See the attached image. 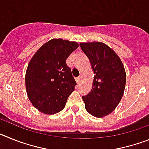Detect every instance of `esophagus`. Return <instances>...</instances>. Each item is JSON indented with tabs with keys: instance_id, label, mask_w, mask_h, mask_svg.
<instances>
[{
	"instance_id": "esophagus-1",
	"label": "esophagus",
	"mask_w": 149,
	"mask_h": 149,
	"mask_svg": "<svg viewBox=\"0 0 149 149\" xmlns=\"http://www.w3.org/2000/svg\"><path fill=\"white\" fill-rule=\"evenodd\" d=\"M75 80H76V82H77V84H79V83L81 82V77H76Z\"/></svg>"
}]
</instances>
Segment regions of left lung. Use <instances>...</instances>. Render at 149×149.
<instances>
[{
    "label": "left lung",
    "instance_id": "left-lung-1",
    "mask_svg": "<svg viewBox=\"0 0 149 149\" xmlns=\"http://www.w3.org/2000/svg\"><path fill=\"white\" fill-rule=\"evenodd\" d=\"M90 61L95 77L91 92L82 96L86 111L101 118L113 111L125 91L126 73L119 56L99 42L80 44Z\"/></svg>",
    "mask_w": 149,
    "mask_h": 149
}]
</instances>
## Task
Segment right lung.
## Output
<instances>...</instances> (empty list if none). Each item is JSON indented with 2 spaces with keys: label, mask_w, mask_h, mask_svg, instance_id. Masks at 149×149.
Segmentation results:
<instances>
[{
  "label": "right lung",
  "mask_w": 149,
  "mask_h": 149,
  "mask_svg": "<svg viewBox=\"0 0 149 149\" xmlns=\"http://www.w3.org/2000/svg\"><path fill=\"white\" fill-rule=\"evenodd\" d=\"M78 46L75 42L53 39L30 60L25 75L26 90L30 102L43 113L61 111L74 90L77 83L65 60Z\"/></svg>",
  "instance_id": "add662e5"
}]
</instances>
